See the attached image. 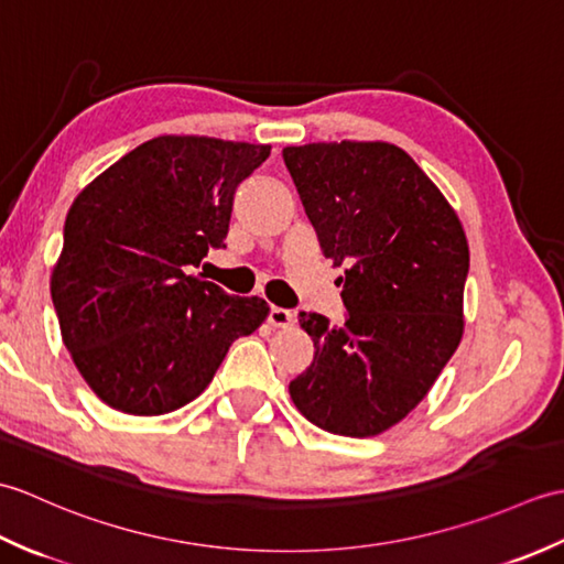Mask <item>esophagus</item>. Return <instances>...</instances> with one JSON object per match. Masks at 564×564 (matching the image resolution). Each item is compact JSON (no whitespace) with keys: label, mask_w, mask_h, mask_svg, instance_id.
Instances as JSON below:
<instances>
[{"label":"esophagus","mask_w":564,"mask_h":564,"mask_svg":"<svg viewBox=\"0 0 564 564\" xmlns=\"http://www.w3.org/2000/svg\"><path fill=\"white\" fill-rule=\"evenodd\" d=\"M269 322L273 327H291L295 322V315L285 307H271L269 310Z\"/></svg>","instance_id":"1"}]
</instances>
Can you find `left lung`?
<instances>
[{
	"mask_svg": "<svg viewBox=\"0 0 564 564\" xmlns=\"http://www.w3.org/2000/svg\"><path fill=\"white\" fill-rule=\"evenodd\" d=\"M283 162L322 254L346 267V319L301 313L315 358L291 380L307 422L376 436L424 400L463 337L470 251L458 215L390 142H313Z\"/></svg>",
	"mask_w": 564,
	"mask_h": 564,
	"instance_id": "left-lung-1",
	"label": "left lung"
}]
</instances>
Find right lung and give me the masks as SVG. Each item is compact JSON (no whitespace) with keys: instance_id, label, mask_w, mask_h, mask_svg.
<instances>
[{"instance_id":"1","label":"right lung","mask_w":564,"mask_h":564,"mask_svg":"<svg viewBox=\"0 0 564 564\" xmlns=\"http://www.w3.org/2000/svg\"><path fill=\"white\" fill-rule=\"evenodd\" d=\"M269 145L196 135L142 142L72 203L51 295L82 378L118 412L196 400L230 344L269 315L188 271L223 249L237 186Z\"/></svg>"}]
</instances>
